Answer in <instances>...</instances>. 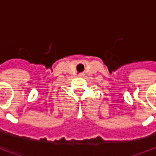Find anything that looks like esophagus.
Masks as SVG:
<instances>
[{"instance_id": "34e87169", "label": "esophagus", "mask_w": 156, "mask_h": 156, "mask_svg": "<svg viewBox=\"0 0 156 156\" xmlns=\"http://www.w3.org/2000/svg\"><path fill=\"white\" fill-rule=\"evenodd\" d=\"M84 76H85L84 73H80V74H79V77H83V78Z\"/></svg>"}]
</instances>
